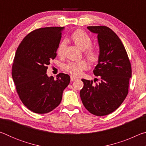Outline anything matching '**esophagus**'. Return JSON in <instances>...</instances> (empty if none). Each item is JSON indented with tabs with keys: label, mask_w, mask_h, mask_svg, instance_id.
<instances>
[{
	"label": "esophagus",
	"mask_w": 146,
	"mask_h": 146,
	"mask_svg": "<svg viewBox=\"0 0 146 146\" xmlns=\"http://www.w3.org/2000/svg\"><path fill=\"white\" fill-rule=\"evenodd\" d=\"M71 82H73V81H75V80H76V78H75V77H74V76H71Z\"/></svg>",
	"instance_id": "34e87169"
}]
</instances>
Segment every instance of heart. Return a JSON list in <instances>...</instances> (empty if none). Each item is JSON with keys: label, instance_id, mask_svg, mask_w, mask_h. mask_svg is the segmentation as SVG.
Wrapping results in <instances>:
<instances>
[{"label": "heart", "instance_id": "1", "mask_svg": "<svg viewBox=\"0 0 146 146\" xmlns=\"http://www.w3.org/2000/svg\"><path fill=\"white\" fill-rule=\"evenodd\" d=\"M71 38L76 46L84 51V56L91 64H97L100 59V52L97 49L91 48L92 40L85 31L81 29L76 30L71 35ZM66 43L62 42L57 49V54L62 56L65 52ZM88 68V64L85 60H80L75 62H68L64 66V70L71 75L77 76L82 74V71Z\"/></svg>", "mask_w": 146, "mask_h": 146}]
</instances>
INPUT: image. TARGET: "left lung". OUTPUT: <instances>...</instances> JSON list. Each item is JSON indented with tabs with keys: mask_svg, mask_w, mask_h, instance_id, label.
Masks as SVG:
<instances>
[{
	"mask_svg": "<svg viewBox=\"0 0 146 146\" xmlns=\"http://www.w3.org/2000/svg\"><path fill=\"white\" fill-rule=\"evenodd\" d=\"M97 34L100 59L93 70L100 81L82 79L80 91L83 105L96 116H104L115 111L125 100L131 77V66L122 41L112 29L104 26H88ZM96 80H98L97 78Z\"/></svg>",
	"mask_w": 146,
	"mask_h": 146,
	"instance_id": "left-lung-1",
	"label": "left lung"
}]
</instances>
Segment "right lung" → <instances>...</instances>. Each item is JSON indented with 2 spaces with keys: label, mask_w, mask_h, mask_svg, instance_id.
I'll list each match as a JSON object with an SVG mask.
<instances>
[{
  "label": "right lung",
  "mask_w": 146,
  "mask_h": 146,
  "mask_svg": "<svg viewBox=\"0 0 146 146\" xmlns=\"http://www.w3.org/2000/svg\"><path fill=\"white\" fill-rule=\"evenodd\" d=\"M63 29H35L24 37L16 51L12 77L20 99L34 113L44 114L57 107L70 82L68 74L59 73L56 80L46 74L50 60L56 56Z\"/></svg>",
  "instance_id": "obj_1"
}]
</instances>
